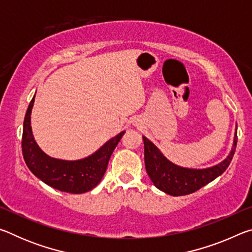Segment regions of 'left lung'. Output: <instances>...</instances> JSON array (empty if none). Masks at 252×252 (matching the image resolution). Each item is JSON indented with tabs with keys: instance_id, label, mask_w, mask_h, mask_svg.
I'll use <instances>...</instances> for the list:
<instances>
[{
	"instance_id": "obj_1",
	"label": "left lung",
	"mask_w": 252,
	"mask_h": 252,
	"mask_svg": "<svg viewBox=\"0 0 252 252\" xmlns=\"http://www.w3.org/2000/svg\"><path fill=\"white\" fill-rule=\"evenodd\" d=\"M144 142V163L147 172L158 189L173 197L193 193L200 188L222 174L231 162L237 147V132L229 156L219 164L207 169H189L172 163L160 152L146 136Z\"/></svg>"
}]
</instances>
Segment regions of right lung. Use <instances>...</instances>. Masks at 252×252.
<instances>
[{
  "instance_id": "1",
  "label": "right lung",
  "mask_w": 252,
  "mask_h": 252,
  "mask_svg": "<svg viewBox=\"0 0 252 252\" xmlns=\"http://www.w3.org/2000/svg\"><path fill=\"white\" fill-rule=\"evenodd\" d=\"M34 97L29 104L23 122L22 153L25 163L34 176L63 192L84 193L92 190L103 178L111 155L126 131L110 139L88 158L75 161L51 158L41 150L32 134L31 112Z\"/></svg>"
}]
</instances>
